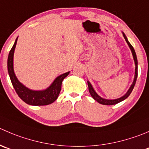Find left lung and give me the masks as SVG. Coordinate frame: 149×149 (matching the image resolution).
Segmentation results:
<instances>
[{
	"label": "left lung",
	"instance_id": "obj_1",
	"mask_svg": "<svg viewBox=\"0 0 149 149\" xmlns=\"http://www.w3.org/2000/svg\"><path fill=\"white\" fill-rule=\"evenodd\" d=\"M123 33L124 38H125V41H127L128 46H129L130 48V49H131V51H132V56H133L134 61H135V78H134L133 82H132V85H131V86L130 87V89H128L127 92V93L125 94L124 96L121 97L120 98H118V99H115V100H106V99H104V98H102L101 97H100L99 95L96 93V92L95 91V89H93V87H92V84H90V82L87 81L88 87H89V93H90L91 96H92V98H93L94 100H95L97 102H98L99 103H100V104H102V105H115V104L119 103V102H122V101H123L124 100H125L126 98H127L128 97H129V95L131 94V92H132L134 86H135V82H136V80H137V77H138V60H137V56H136V54H135V49H134V48L132 47V46L130 44V43L128 41L127 38V37H126V36H125V33Z\"/></svg>",
	"mask_w": 149,
	"mask_h": 149
}]
</instances>
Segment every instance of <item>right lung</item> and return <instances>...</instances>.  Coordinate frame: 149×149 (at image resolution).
<instances>
[{"instance_id": "add662e5", "label": "right lung", "mask_w": 149, "mask_h": 149, "mask_svg": "<svg viewBox=\"0 0 149 149\" xmlns=\"http://www.w3.org/2000/svg\"><path fill=\"white\" fill-rule=\"evenodd\" d=\"M17 38L16 39L15 43L11 49L10 50L8 57V62H7L8 75H9L10 79L16 92L18 96L28 105H47L52 103L58 97V95L61 90L62 82L63 79L69 74L70 72L63 73L56 78L53 83L44 90L35 91L28 89L19 81L14 71L13 60H14V53L16 45H17Z\"/></svg>"}]
</instances>
